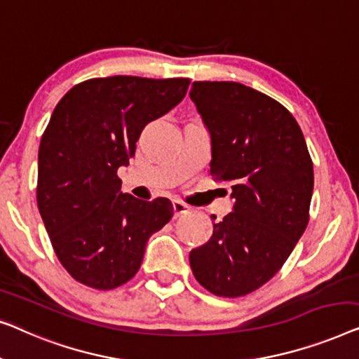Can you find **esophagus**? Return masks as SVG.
I'll use <instances>...</instances> for the list:
<instances>
[{
	"label": "esophagus",
	"mask_w": 359,
	"mask_h": 359,
	"mask_svg": "<svg viewBox=\"0 0 359 359\" xmlns=\"http://www.w3.org/2000/svg\"><path fill=\"white\" fill-rule=\"evenodd\" d=\"M189 211H190L189 205L184 203V201H180V200H174V215L175 216H182V215L189 213Z\"/></svg>",
	"instance_id": "34e87169"
}]
</instances>
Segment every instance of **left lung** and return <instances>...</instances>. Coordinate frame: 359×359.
Listing matches in <instances>:
<instances>
[{"label":"left lung","instance_id":"8db88e82","mask_svg":"<svg viewBox=\"0 0 359 359\" xmlns=\"http://www.w3.org/2000/svg\"><path fill=\"white\" fill-rule=\"evenodd\" d=\"M190 99L211 140L210 172L232 185V211L190 252L216 296L249 294L273 278L309 221L314 169L304 135L280 102L232 81H196Z\"/></svg>","mask_w":359,"mask_h":359}]
</instances>
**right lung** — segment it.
Returning <instances> with one entry per match:
<instances>
[{
    "label": "right lung",
    "mask_w": 359,
    "mask_h": 359,
    "mask_svg": "<svg viewBox=\"0 0 359 359\" xmlns=\"http://www.w3.org/2000/svg\"><path fill=\"white\" fill-rule=\"evenodd\" d=\"M190 79H88L63 95L39 148L37 205L58 260L74 280L114 290L133 278L146 242L172 218L168 198L122 194L117 170L141 131L185 97Z\"/></svg>",
    "instance_id": "obj_1"
}]
</instances>
